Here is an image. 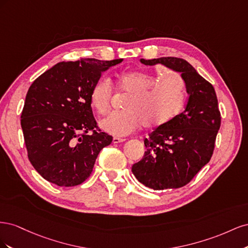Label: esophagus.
Wrapping results in <instances>:
<instances>
[{"label": "esophagus", "mask_w": 248, "mask_h": 248, "mask_svg": "<svg viewBox=\"0 0 248 248\" xmlns=\"http://www.w3.org/2000/svg\"><path fill=\"white\" fill-rule=\"evenodd\" d=\"M125 140H126V139L118 138V137H114V139H112V142H114V144H119V142H123Z\"/></svg>", "instance_id": "esophagus-1"}]
</instances>
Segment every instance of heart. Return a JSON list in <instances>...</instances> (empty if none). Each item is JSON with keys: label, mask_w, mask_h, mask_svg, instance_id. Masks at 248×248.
Masks as SVG:
<instances>
[{"label": "heart", "mask_w": 248, "mask_h": 248, "mask_svg": "<svg viewBox=\"0 0 248 248\" xmlns=\"http://www.w3.org/2000/svg\"><path fill=\"white\" fill-rule=\"evenodd\" d=\"M119 91L129 94L125 110L110 112L100 121L101 129L117 137L128 136L146 125L158 128L182 111L185 84L176 72L162 66L153 70L122 72L117 78ZM114 87L108 78H100L90 91V103L100 115L108 112Z\"/></svg>", "instance_id": "obj_1"}]
</instances>
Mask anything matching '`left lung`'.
<instances>
[{
	"label": "left lung",
	"mask_w": 248,
	"mask_h": 248,
	"mask_svg": "<svg viewBox=\"0 0 248 248\" xmlns=\"http://www.w3.org/2000/svg\"><path fill=\"white\" fill-rule=\"evenodd\" d=\"M140 62L150 66L162 64L181 73L189 98L183 112L145 139L147 151L131 170L149 188H180L212 157L221 122L215 90L184 59L163 57L140 59Z\"/></svg>",
	"instance_id": "obj_1"
}]
</instances>
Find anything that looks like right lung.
<instances>
[{"instance_id": "1", "label": "right lung", "mask_w": 248, "mask_h": 248, "mask_svg": "<svg viewBox=\"0 0 248 248\" xmlns=\"http://www.w3.org/2000/svg\"><path fill=\"white\" fill-rule=\"evenodd\" d=\"M122 61L60 62L29 88L20 125L29 160L48 182L63 187L81 184L91 175L99 152L111 142L112 137L97 126L90 91L103 71Z\"/></svg>"}]
</instances>
